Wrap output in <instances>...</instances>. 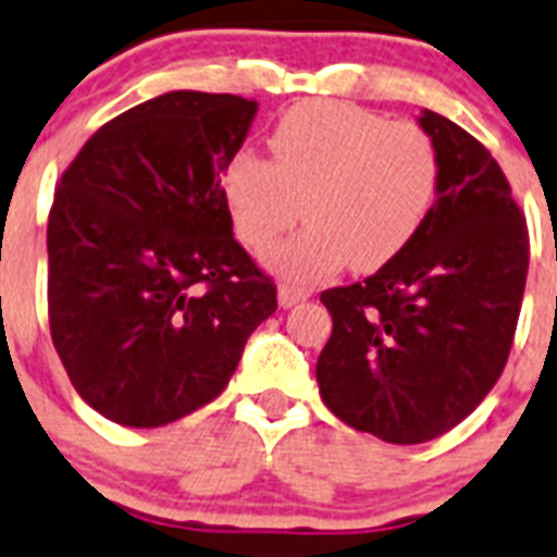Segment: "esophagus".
Here are the masks:
<instances>
[{
	"label": "esophagus",
	"mask_w": 557,
	"mask_h": 557,
	"mask_svg": "<svg viewBox=\"0 0 557 557\" xmlns=\"http://www.w3.org/2000/svg\"><path fill=\"white\" fill-rule=\"evenodd\" d=\"M277 297H280V306L292 308V306H297V302L308 300V292L300 286H294V283H280Z\"/></svg>",
	"instance_id": "obj_1"
}]
</instances>
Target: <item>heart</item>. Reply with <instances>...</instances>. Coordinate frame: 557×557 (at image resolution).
<instances>
[{
    "mask_svg": "<svg viewBox=\"0 0 557 557\" xmlns=\"http://www.w3.org/2000/svg\"><path fill=\"white\" fill-rule=\"evenodd\" d=\"M271 161L237 149L221 175L237 235L265 249L300 214L302 232L269 251L292 280H317L348 260L371 271L399 255L436 203L442 158L416 121H387L345 101L288 110L269 138Z\"/></svg>",
    "mask_w": 557,
    "mask_h": 557,
    "instance_id": "b5f03b06",
    "label": "heart"
}]
</instances>
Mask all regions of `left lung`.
I'll use <instances>...</instances> for the list:
<instances>
[{"mask_svg": "<svg viewBox=\"0 0 557 557\" xmlns=\"http://www.w3.org/2000/svg\"><path fill=\"white\" fill-rule=\"evenodd\" d=\"M419 124L442 158L428 221L376 274L320 294L334 320L322 401L391 445L442 436L493 391L530 269L524 212L490 149L433 110Z\"/></svg>", "mask_w": 557, "mask_h": 557, "instance_id": "1", "label": "left lung"}]
</instances>
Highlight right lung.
I'll use <instances>...</instances> for the list:
<instances>
[{"label":"right lung","mask_w":557,"mask_h":557,"mask_svg":"<svg viewBox=\"0 0 557 557\" xmlns=\"http://www.w3.org/2000/svg\"><path fill=\"white\" fill-rule=\"evenodd\" d=\"M255 112V98L166 92L98 127L55 184L50 336L110 422L161 428L209 405L277 311L221 189Z\"/></svg>","instance_id":"add662e5"}]
</instances>
